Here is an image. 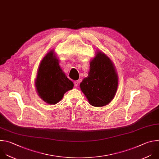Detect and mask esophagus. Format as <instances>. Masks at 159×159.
<instances>
[{"instance_id":"1","label":"esophagus","mask_w":159,"mask_h":159,"mask_svg":"<svg viewBox=\"0 0 159 159\" xmlns=\"http://www.w3.org/2000/svg\"><path fill=\"white\" fill-rule=\"evenodd\" d=\"M79 81H78V80L74 81V85H75V87H77V86L79 85Z\"/></svg>"}]
</instances>
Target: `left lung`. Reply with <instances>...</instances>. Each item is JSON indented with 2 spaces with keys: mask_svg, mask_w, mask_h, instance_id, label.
Wrapping results in <instances>:
<instances>
[{
  "mask_svg": "<svg viewBox=\"0 0 159 159\" xmlns=\"http://www.w3.org/2000/svg\"><path fill=\"white\" fill-rule=\"evenodd\" d=\"M90 67L89 75L80 84V89L92 106H104L115 96L117 74L110 59L100 52L90 62Z\"/></svg>",
  "mask_w": 159,
  "mask_h": 159,
  "instance_id": "1",
  "label": "left lung"
}]
</instances>
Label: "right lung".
<instances>
[{
  "label": "right lung",
  "instance_id": "add662e5",
  "mask_svg": "<svg viewBox=\"0 0 159 159\" xmlns=\"http://www.w3.org/2000/svg\"><path fill=\"white\" fill-rule=\"evenodd\" d=\"M37 92L42 99L49 104H56L64 93L74 87L73 82L64 74L52 51L42 61L35 81Z\"/></svg>",
  "mask_w": 159,
  "mask_h": 159
}]
</instances>
